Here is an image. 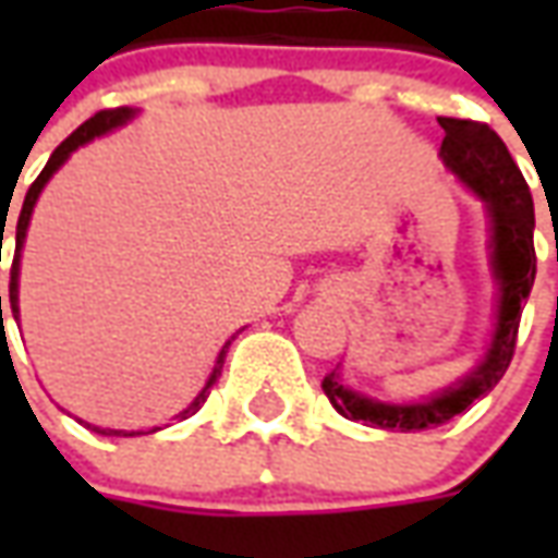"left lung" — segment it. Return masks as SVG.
Listing matches in <instances>:
<instances>
[{
    "instance_id": "1",
    "label": "left lung",
    "mask_w": 558,
    "mask_h": 558,
    "mask_svg": "<svg viewBox=\"0 0 558 558\" xmlns=\"http://www.w3.org/2000/svg\"><path fill=\"white\" fill-rule=\"evenodd\" d=\"M445 131L442 155L445 167L454 172L460 182L472 187L487 206L490 218V259L493 275L499 283V311H496V328H493L490 347L484 352L475 371H469L454 386H448L439 395L421 400V403H383L371 400L343 386L340 367L323 379V391L331 400V407L343 418L364 421L383 430H427L451 421L463 410H469L478 398L496 388L508 364L514 359L517 328L523 302L535 283V206L523 179V172L505 148L499 134L484 122L469 119H448L439 116Z\"/></svg>"
}]
</instances>
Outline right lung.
<instances>
[{
  "label": "right lung",
  "instance_id": "right-lung-1",
  "mask_svg": "<svg viewBox=\"0 0 558 558\" xmlns=\"http://www.w3.org/2000/svg\"><path fill=\"white\" fill-rule=\"evenodd\" d=\"M128 119H134V110L131 107H116V110H101V113H95L89 119V122H83V125L71 134V137L62 143V146L56 148L53 155H50V160H47V167L41 170V175L32 182V187L26 191V199H23V208H20V218H17V235H14V263H11V283H8V299H11V314H14V319H20V307H17V278H20V251H23V242H26V230H29V218H32V208H35V203H38V196H41L44 184L50 182V175H53L62 163H65L68 158H71V151L80 146H86L89 140L101 137V134H107V131H113V128L125 125ZM2 244V242H0ZM0 319H2V295H0ZM227 350H230V340H227V347L220 350L218 362H215V371H211V376H208V383L203 386V391L196 395L194 403L187 407V410H182L175 418H191L203 403H206L208 391H211V386L218 383L220 371H223V359H227ZM83 424V421H80ZM89 430L101 433V436H140L143 430H110V427H95V424H86ZM158 430V427H155ZM148 430V433H155Z\"/></svg>",
  "mask_w": 558,
  "mask_h": 558
}]
</instances>
